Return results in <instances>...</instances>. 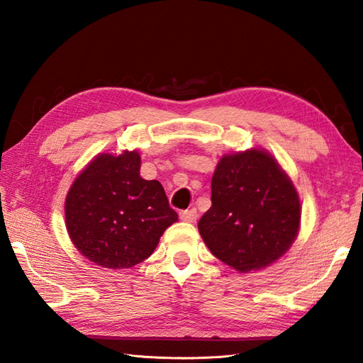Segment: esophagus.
<instances>
[{
    "label": "esophagus",
    "instance_id": "obj_1",
    "mask_svg": "<svg viewBox=\"0 0 363 363\" xmlns=\"http://www.w3.org/2000/svg\"><path fill=\"white\" fill-rule=\"evenodd\" d=\"M179 217L182 221H187V223H195L198 218V212L196 209H190V211H184L179 213Z\"/></svg>",
    "mask_w": 363,
    "mask_h": 363
}]
</instances>
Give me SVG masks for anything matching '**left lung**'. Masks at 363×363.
I'll return each mask as SVG.
<instances>
[{"label":"left lung","instance_id":"1","mask_svg":"<svg viewBox=\"0 0 363 363\" xmlns=\"http://www.w3.org/2000/svg\"><path fill=\"white\" fill-rule=\"evenodd\" d=\"M211 199L198 230L213 256L238 273L269 267L296 240L299 195L264 148L225 154L212 176Z\"/></svg>","mask_w":363,"mask_h":363}]
</instances>
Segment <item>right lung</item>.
<instances>
[{
  "mask_svg": "<svg viewBox=\"0 0 363 363\" xmlns=\"http://www.w3.org/2000/svg\"><path fill=\"white\" fill-rule=\"evenodd\" d=\"M176 221L162 184L140 176L137 150L99 152L76 176L65 198V226L74 248L109 269L148 259Z\"/></svg>",
  "mask_w": 363,
  "mask_h": 363,
  "instance_id": "right-lung-1",
  "label": "right lung"
}]
</instances>
